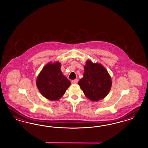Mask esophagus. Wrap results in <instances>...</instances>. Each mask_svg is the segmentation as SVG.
I'll return each mask as SVG.
<instances>
[{
	"mask_svg": "<svg viewBox=\"0 0 148 148\" xmlns=\"http://www.w3.org/2000/svg\"><path fill=\"white\" fill-rule=\"evenodd\" d=\"M78 79H76L75 80H72L71 83H72V84H77L78 83Z\"/></svg>",
	"mask_w": 148,
	"mask_h": 148,
	"instance_id": "esophagus-1",
	"label": "esophagus"
}]
</instances>
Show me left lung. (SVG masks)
I'll return each mask as SVG.
<instances>
[{"mask_svg": "<svg viewBox=\"0 0 148 148\" xmlns=\"http://www.w3.org/2000/svg\"><path fill=\"white\" fill-rule=\"evenodd\" d=\"M86 97L92 101H98L108 95L112 85L108 72L101 64L86 62L83 78L78 83Z\"/></svg>", "mask_w": 148, "mask_h": 148, "instance_id": "8db88e82", "label": "left lung"}]
</instances>
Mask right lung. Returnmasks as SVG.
Segmentation results:
<instances>
[{"mask_svg":"<svg viewBox=\"0 0 148 148\" xmlns=\"http://www.w3.org/2000/svg\"><path fill=\"white\" fill-rule=\"evenodd\" d=\"M58 62L49 63L42 68L36 80L39 91L44 97L51 101H57L64 95L71 84L64 76Z\"/></svg>","mask_w":148,"mask_h":148,"instance_id":"right-lung-1","label":"right lung"}]
</instances>
